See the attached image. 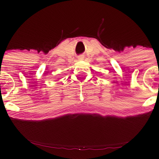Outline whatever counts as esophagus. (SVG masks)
Wrapping results in <instances>:
<instances>
[{
	"mask_svg": "<svg viewBox=\"0 0 159 159\" xmlns=\"http://www.w3.org/2000/svg\"><path fill=\"white\" fill-rule=\"evenodd\" d=\"M83 58H84V56H82V55H80V56H79V57H78V59H79V60H83Z\"/></svg>",
	"mask_w": 159,
	"mask_h": 159,
	"instance_id": "esophagus-1",
	"label": "esophagus"
}]
</instances>
